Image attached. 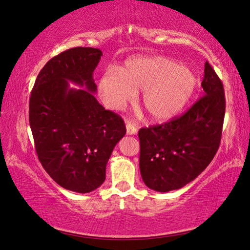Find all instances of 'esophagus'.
<instances>
[{"label": "esophagus", "instance_id": "1", "mask_svg": "<svg viewBox=\"0 0 250 250\" xmlns=\"http://www.w3.org/2000/svg\"><path fill=\"white\" fill-rule=\"evenodd\" d=\"M125 129H126V134L129 135H132L137 133V126H134L133 125H131V122H126L125 124Z\"/></svg>", "mask_w": 250, "mask_h": 250}]
</instances>
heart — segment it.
<instances>
[{"instance_id": "b5f03b06", "label": "heart", "mask_w": 250, "mask_h": 250, "mask_svg": "<svg viewBox=\"0 0 250 250\" xmlns=\"http://www.w3.org/2000/svg\"><path fill=\"white\" fill-rule=\"evenodd\" d=\"M196 76L164 56H139L101 76L98 90L109 108L120 110L142 90L141 103L150 119L164 122L184 109L195 91Z\"/></svg>"}]
</instances>
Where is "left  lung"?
I'll list each match as a JSON object with an SVG mask.
<instances>
[{"instance_id":"left-lung-1","label":"left lung","mask_w":250,"mask_h":250,"mask_svg":"<svg viewBox=\"0 0 250 250\" xmlns=\"http://www.w3.org/2000/svg\"><path fill=\"white\" fill-rule=\"evenodd\" d=\"M204 96L183 116L139 130L140 172L147 188L170 192L195 180L216 154L225 117V94L205 62Z\"/></svg>"}]
</instances>
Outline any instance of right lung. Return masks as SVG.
<instances>
[{"label":"right lung","mask_w":250,"mask_h":250,"mask_svg":"<svg viewBox=\"0 0 250 250\" xmlns=\"http://www.w3.org/2000/svg\"><path fill=\"white\" fill-rule=\"evenodd\" d=\"M103 52L67 49L46 62L29 98V125L39 160L62 188L89 193L105 180L113 147L125 134L117 113L105 110L94 94V70ZM73 82L83 88H70Z\"/></svg>","instance_id":"add662e5"}]
</instances>
